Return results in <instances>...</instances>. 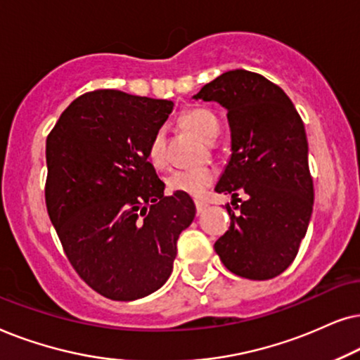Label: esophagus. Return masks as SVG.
<instances>
[{"label":"esophagus","mask_w":360,"mask_h":360,"mask_svg":"<svg viewBox=\"0 0 360 360\" xmlns=\"http://www.w3.org/2000/svg\"><path fill=\"white\" fill-rule=\"evenodd\" d=\"M194 204H195V210H198V214H202L205 207H207V204H205L204 200H194Z\"/></svg>","instance_id":"1"}]
</instances>
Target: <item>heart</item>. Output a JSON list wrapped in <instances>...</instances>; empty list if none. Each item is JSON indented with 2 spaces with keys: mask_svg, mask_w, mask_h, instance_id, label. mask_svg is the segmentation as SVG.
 I'll return each instance as SVG.
<instances>
[{
  "mask_svg": "<svg viewBox=\"0 0 360 360\" xmlns=\"http://www.w3.org/2000/svg\"><path fill=\"white\" fill-rule=\"evenodd\" d=\"M181 123L191 133H194L199 140L205 143H214L217 140L220 124L215 115L210 110L205 108H193L186 112L181 117ZM166 138L165 131L158 130L153 135L150 146H148V158H150L151 165L160 167L165 165L166 160ZM215 177V172L210 167L200 166V167H189V169H177L167 177V188L174 193H183L193 198H199L204 193L207 186L212 184Z\"/></svg>",
  "mask_w": 360,
  "mask_h": 360,
  "instance_id": "b5f03b06",
  "label": "heart"
}]
</instances>
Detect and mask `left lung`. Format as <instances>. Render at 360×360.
<instances>
[{
  "label": "left lung",
  "mask_w": 360,
  "mask_h": 360,
  "mask_svg": "<svg viewBox=\"0 0 360 360\" xmlns=\"http://www.w3.org/2000/svg\"><path fill=\"white\" fill-rule=\"evenodd\" d=\"M194 100L227 110L230 155L215 191L247 195L215 252L229 271L270 280L293 263L313 214L314 189L303 120L288 95L255 72L229 70ZM240 200V199H238Z\"/></svg>",
  "instance_id": "8db88e82"
}]
</instances>
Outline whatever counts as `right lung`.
<instances>
[{
  "instance_id": "add662e5",
  "label": "right lung",
  "mask_w": 360,
  "mask_h": 360,
  "mask_svg": "<svg viewBox=\"0 0 360 360\" xmlns=\"http://www.w3.org/2000/svg\"><path fill=\"white\" fill-rule=\"evenodd\" d=\"M174 103L120 90L75 98L46 141V205L70 265L105 298L155 293L195 217L188 194L165 195L148 146Z\"/></svg>"
}]
</instances>
